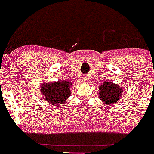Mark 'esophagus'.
Masks as SVG:
<instances>
[{
  "label": "esophagus",
  "instance_id": "34e87169",
  "mask_svg": "<svg viewBox=\"0 0 154 154\" xmlns=\"http://www.w3.org/2000/svg\"><path fill=\"white\" fill-rule=\"evenodd\" d=\"M84 81H86V79H84Z\"/></svg>",
  "mask_w": 154,
  "mask_h": 154
}]
</instances>
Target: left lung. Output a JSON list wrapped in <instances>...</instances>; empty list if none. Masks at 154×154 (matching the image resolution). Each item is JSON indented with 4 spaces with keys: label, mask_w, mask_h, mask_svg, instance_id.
<instances>
[{
    "label": "left lung",
    "mask_w": 154,
    "mask_h": 154,
    "mask_svg": "<svg viewBox=\"0 0 154 154\" xmlns=\"http://www.w3.org/2000/svg\"><path fill=\"white\" fill-rule=\"evenodd\" d=\"M99 99L108 106L109 105L115 104L120 99L123 89L113 82H104V83L99 86Z\"/></svg>",
    "instance_id": "8db88e82"
}]
</instances>
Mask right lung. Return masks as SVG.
Masks as SVG:
<instances>
[{"mask_svg": "<svg viewBox=\"0 0 154 154\" xmlns=\"http://www.w3.org/2000/svg\"><path fill=\"white\" fill-rule=\"evenodd\" d=\"M72 83L65 80L45 82L41 85V92L45 101L53 106L64 104L71 95L70 87Z\"/></svg>", "mask_w": 154, "mask_h": 154, "instance_id": "1", "label": "right lung"}]
</instances>
